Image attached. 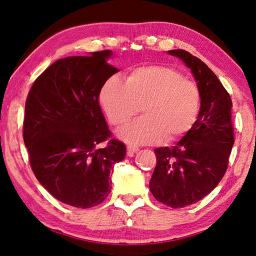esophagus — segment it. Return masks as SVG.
Returning a JSON list of instances; mask_svg holds the SVG:
<instances>
[{
  "mask_svg": "<svg viewBox=\"0 0 256 256\" xmlns=\"http://www.w3.org/2000/svg\"><path fill=\"white\" fill-rule=\"evenodd\" d=\"M138 150H139V147H136V146H128V155L132 156Z\"/></svg>",
  "mask_w": 256,
  "mask_h": 256,
  "instance_id": "34e87169",
  "label": "esophagus"
}]
</instances>
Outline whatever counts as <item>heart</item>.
<instances>
[{
    "label": "heart",
    "instance_id": "b5f03b06",
    "mask_svg": "<svg viewBox=\"0 0 256 256\" xmlns=\"http://www.w3.org/2000/svg\"><path fill=\"white\" fill-rule=\"evenodd\" d=\"M100 98L109 120L118 128L142 107L144 116L120 132L130 144L181 139L194 126L200 106L197 84L174 68L160 64L134 68L125 83L116 75L109 77Z\"/></svg>",
    "mask_w": 256,
    "mask_h": 256
}]
</instances>
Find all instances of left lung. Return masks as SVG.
Returning a JSON list of instances; mask_svg holds the SVG:
<instances>
[{"label": "left lung", "instance_id": "obj_1", "mask_svg": "<svg viewBox=\"0 0 256 256\" xmlns=\"http://www.w3.org/2000/svg\"><path fill=\"white\" fill-rule=\"evenodd\" d=\"M192 70L200 92V110L192 130L172 148L160 147L149 182L158 202L172 208L192 205L218 184L228 168L234 142L230 94L200 58L171 50Z\"/></svg>", "mask_w": 256, "mask_h": 256}]
</instances>
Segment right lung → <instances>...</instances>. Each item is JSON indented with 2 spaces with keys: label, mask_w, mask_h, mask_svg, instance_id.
Segmentation results:
<instances>
[{
  "label": "right lung",
  "mask_w": 256,
  "mask_h": 256,
  "mask_svg": "<svg viewBox=\"0 0 256 256\" xmlns=\"http://www.w3.org/2000/svg\"><path fill=\"white\" fill-rule=\"evenodd\" d=\"M110 50L59 59L28 92L24 142L36 179L56 200L90 208L112 190L109 176L123 160L125 144L112 139L99 106V94L118 72Z\"/></svg>",
  "instance_id": "right-lung-1"
}]
</instances>
